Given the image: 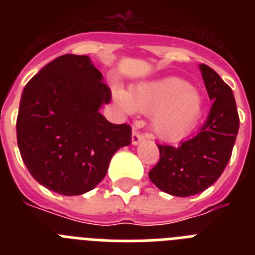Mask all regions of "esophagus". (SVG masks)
I'll return each instance as SVG.
<instances>
[{
	"mask_svg": "<svg viewBox=\"0 0 255 255\" xmlns=\"http://www.w3.org/2000/svg\"><path fill=\"white\" fill-rule=\"evenodd\" d=\"M143 135L140 134V132H138L136 130H134L132 131V135H131V143L134 144V145H136V144L140 143L141 140H143Z\"/></svg>",
	"mask_w": 255,
	"mask_h": 255,
	"instance_id": "1",
	"label": "esophagus"
}]
</instances>
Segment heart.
Wrapping results in <instances>:
<instances>
[{
  "mask_svg": "<svg viewBox=\"0 0 255 255\" xmlns=\"http://www.w3.org/2000/svg\"><path fill=\"white\" fill-rule=\"evenodd\" d=\"M115 94L123 107L152 114L155 136L171 143L189 136L204 114V101L199 92L179 78L140 83L130 93L117 89Z\"/></svg>",
  "mask_w": 255,
  "mask_h": 255,
  "instance_id": "heart-1",
  "label": "heart"
}]
</instances>
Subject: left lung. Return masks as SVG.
<instances>
[{"mask_svg":"<svg viewBox=\"0 0 255 255\" xmlns=\"http://www.w3.org/2000/svg\"><path fill=\"white\" fill-rule=\"evenodd\" d=\"M212 102L200 131L177 147L158 145L159 161L149 179L159 190L175 197L199 194L216 182L233 153L239 131V115L231 88L215 70L199 65Z\"/></svg>","mask_w":255,"mask_h":255,"instance_id":"obj_1","label":"left lung"}]
</instances>
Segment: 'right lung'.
Wrapping results in <instances>:
<instances>
[{
    "label": "right lung",
    "instance_id": "obj_1",
    "mask_svg": "<svg viewBox=\"0 0 255 255\" xmlns=\"http://www.w3.org/2000/svg\"><path fill=\"white\" fill-rule=\"evenodd\" d=\"M110 101L111 91L88 56H60L29 80L17 114V145L40 185L82 195L102 181L112 155L131 143L128 124H111L100 114Z\"/></svg>",
    "mask_w": 255,
    "mask_h": 255
}]
</instances>
